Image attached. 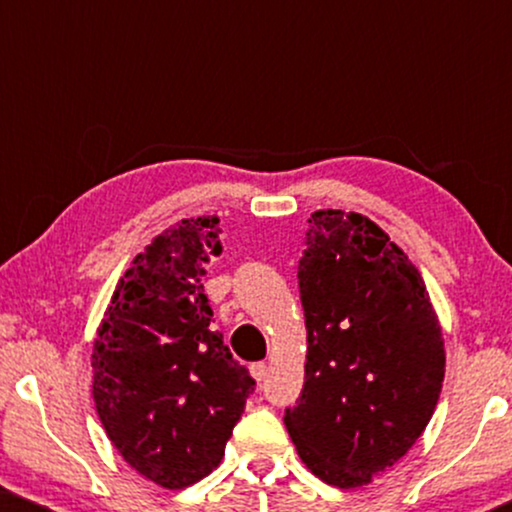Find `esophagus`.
Here are the masks:
<instances>
[{
    "label": "esophagus",
    "instance_id": "34e87169",
    "mask_svg": "<svg viewBox=\"0 0 512 512\" xmlns=\"http://www.w3.org/2000/svg\"><path fill=\"white\" fill-rule=\"evenodd\" d=\"M251 375H254L256 382H263L265 377H268V366H265L263 361L261 363H254V366H251Z\"/></svg>",
    "mask_w": 512,
    "mask_h": 512
}]
</instances>
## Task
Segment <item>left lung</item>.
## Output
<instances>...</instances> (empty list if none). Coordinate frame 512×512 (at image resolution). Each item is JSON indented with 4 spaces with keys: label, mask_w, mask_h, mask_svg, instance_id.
<instances>
[{
    "label": "left lung",
    "mask_w": 512,
    "mask_h": 512,
    "mask_svg": "<svg viewBox=\"0 0 512 512\" xmlns=\"http://www.w3.org/2000/svg\"><path fill=\"white\" fill-rule=\"evenodd\" d=\"M298 265L307 361L284 424L326 485H368L405 457L436 410L445 340L408 254L368 216L319 209Z\"/></svg>",
    "instance_id": "1"
}]
</instances>
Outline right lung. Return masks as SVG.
Here are the masks:
<instances>
[{"label": "right lung", "mask_w": 512, "mask_h": 512, "mask_svg": "<svg viewBox=\"0 0 512 512\" xmlns=\"http://www.w3.org/2000/svg\"><path fill=\"white\" fill-rule=\"evenodd\" d=\"M219 254V216L153 237L118 279L90 356L111 445L165 489L191 487L221 464L256 384L209 326L202 277Z\"/></svg>", "instance_id": "1"}]
</instances>
